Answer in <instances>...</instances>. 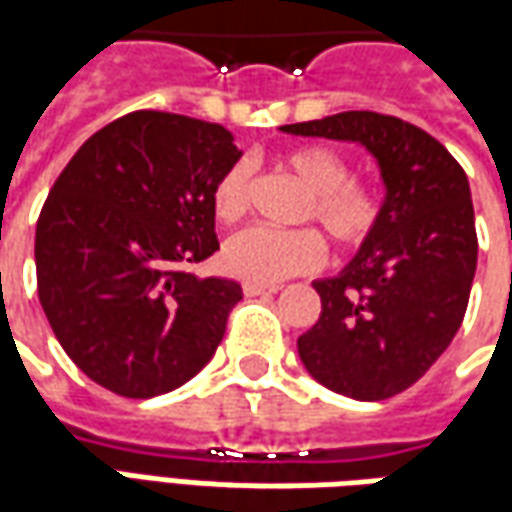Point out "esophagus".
<instances>
[{"instance_id": "esophagus-1", "label": "esophagus", "mask_w": 512, "mask_h": 512, "mask_svg": "<svg viewBox=\"0 0 512 512\" xmlns=\"http://www.w3.org/2000/svg\"><path fill=\"white\" fill-rule=\"evenodd\" d=\"M280 285H255V282H244L246 296H268V293H277Z\"/></svg>"}]
</instances>
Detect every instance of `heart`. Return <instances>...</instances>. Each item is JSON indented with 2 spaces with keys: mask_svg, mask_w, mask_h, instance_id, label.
I'll return each instance as SVG.
<instances>
[{
  "mask_svg": "<svg viewBox=\"0 0 512 512\" xmlns=\"http://www.w3.org/2000/svg\"><path fill=\"white\" fill-rule=\"evenodd\" d=\"M282 166L305 185L307 199L299 219L316 221L338 249H357L380 224V194L366 180L349 177V163L330 146H299L282 157ZM252 205V169L246 160L232 163L213 188V213L238 221ZM324 241L316 230L249 227L235 232L221 249V266L230 277L277 285L293 274L321 266Z\"/></svg>",
  "mask_w": 512,
  "mask_h": 512,
  "instance_id": "1",
  "label": "heart"
}]
</instances>
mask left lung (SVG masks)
Masks as SVG:
<instances>
[{
	"label": "left lung",
	"mask_w": 512,
	"mask_h": 512,
	"mask_svg": "<svg viewBox=\"0 0 512 512\" xmlns=\"http://www.w3.org/2000/svg\"><path fill=\"white\" fill-rule=\"evenodd\" d=\"M282 132L357 141L385 182L380 224L338 277L313 282L321 316L296 341L330 391L380 402L407 391L463 324L477 271L466 171L416 124L371 110L285 124Z\"/></svg>",
	"instance_id": "obj_1"
}]
</instances>
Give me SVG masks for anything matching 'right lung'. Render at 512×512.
<instances>
[{
    "instance_id": "right-lung-1",
    "label": "right lung",
    "mask_w": 512,
    "mask_h": 512,
    "mask_svg": "<svg viewBox=\"0 0 512 512\" xmlns=\"http://www.w3.org/2000/svg\"><path fill=\"white\" fill-rule=\"evenodd\" d=\"M238 157L221 124L135 110L60 171L35 227L38 299L96 385L152 399L216 355L244 293L191 266L219 249L213 188Z\"/></svg>"
}]
</instances>
